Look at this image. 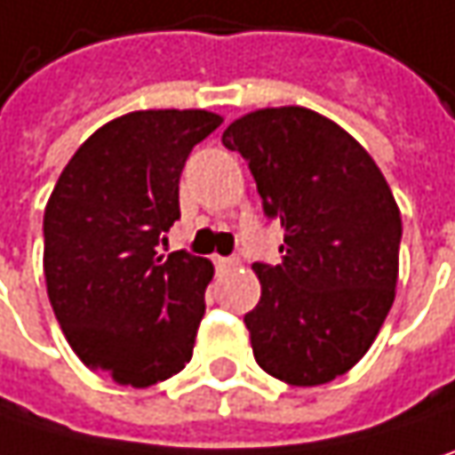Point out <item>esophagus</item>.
<instances>
[{"label": "esophagus", "mask_w": 455, "mask_h": 455, "mask_svg": "<svg viewBox=\"0 0 455 455\" xmlns=\"http://www.w3.org/2000/svg\"><path fill=\"white\" fill-rule=\"evenodd\" d=\"M213 263H216V268L219 270H228V268H234L239 260H236V258H216Z\"/></svg>", "instance_id": "1"}]
</instances>
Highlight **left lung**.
<instances>
[{"label":"left lung","mask_w":455,"mask_h":455,"mask_svg":"<svg viewBox=\"0 0 455 455\" xmlns=\"http://www.w3.org/2000/svg\"><path fill=\"white\" fill-rule=\"evenodd\" d=\"M283 227L278 266L255 263L244 315L255 362L289 386H323L372 347L398 281L401 211L372 156L305 106L258 108L224 130Z\"/></svg>","instance_id":"left-lung-1"}]
</instances>
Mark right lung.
Listing matches in <instances>:
<instances>
[{
  "instance_id": "1",
  "label": "right lung",
  "mask_w": 455,
  "mask_h": 455,
  "mask_svg": "<svg viewBox=\"0 0 455 455\" xmlns=\"http://www.w3.org/2000/svg\"><path fill=\"white\" fill-rule=\"evenodd\" d=\"M224 119L148 108L99 127L44 211V275L64 339L119 386H156L192 359L213 266L156 247L180 219L187 156Z\"/></svg>"
}]
</instances>
